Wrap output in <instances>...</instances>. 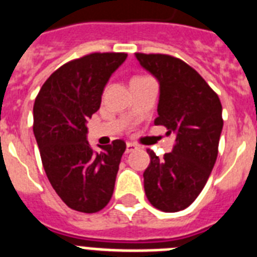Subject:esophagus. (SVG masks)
Returning a JSON list of instances; mask_svg holds the SVG:
<instances>
[{
    "mask_svg": "<svg viewBox=\"0 0 257 257\" xmlns=\"http://www.w3.org/2000/svg\"><path fill=\"white\" fill-rule=\"evenodd\" d=\"M136 148H137V147H136L135 144L128 143V144H126V150H125V153H126V154L131 153V152H133V150H135Z\"/></svg>",
    "mask_w": 257,
    "mask_h": 257,
    "instance_id": "34e87169",
    "label": "esophagus"
}]
</instances>
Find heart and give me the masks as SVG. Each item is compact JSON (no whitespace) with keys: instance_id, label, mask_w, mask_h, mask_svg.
<instances>
[{"instance_id":"1","label":"heart","mask_w":257,"mask_h":257,"mask_svg":"<svg viewBox=\"0 0 257 257\" xmlns=\"http://www.w3.org/2000/svg\"><path fill=\"white\" fill-rule=\"evenodd\" d=\"M139 78H143V76H136V78H133V79H139Z\"/></svg>"}]
</instances>
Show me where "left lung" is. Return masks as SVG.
<instances>
[{
  "instance_id": "left-lung-1",
  "label": "left lung",
  "mask_w": 257,
  "mask_h": 257,
  "mask_svg": "<svg viewBox=\"0 0 257 257\" xmlns=\"http://www.w3.org/2000/svg\"><path fill=\"white\" fill-rule=\"evenodd\" d=\"M135 56L160 81L154 124L164 125L168 136H176L172 153L165 154L164 160L148 149L145 194L161 211H181L197 199L215 165L223 128L222 104L215 91L182 59L168 54Z\"/></svg>"
}]
</instances>
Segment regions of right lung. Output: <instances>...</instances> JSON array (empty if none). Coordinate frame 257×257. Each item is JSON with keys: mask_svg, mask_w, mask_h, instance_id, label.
Segmentation results:
<instances>
[{"mask_svg": "<svg viewBox=\"0 0 257 257\" xmlns=\"http://www.w3.org/2000/svg\"><path fill=\"white\" fill-rule=\"evenodd\" d=\"M126 56L92 53L70 60L50 75L35 99L33 131L46 176L75 211H100L113 194L126 144L114 140L95 153L85 124L100 108L108 79Z\"/></svg>", "mask_w": 257, "mask_h": 257, "instance_id": "obj_1", "label": "right lung"}]
</instances>
